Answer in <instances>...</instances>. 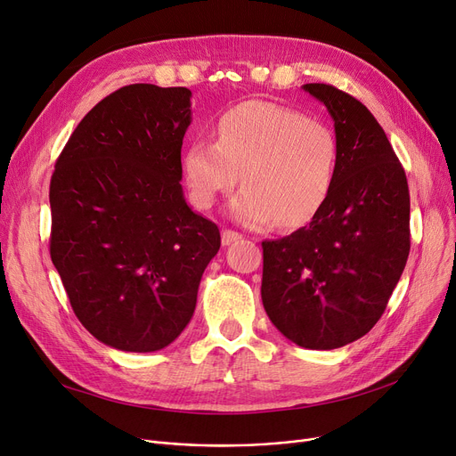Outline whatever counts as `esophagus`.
Returning <instances> with one entry per match:
<instances>
[{"label": "esophagus", "instance_id": "esophagus-1", "mask_svg": "<svg viewBox=\"0 0 456 456\" xmlns=\"http://www.w3.org/2000/svg\"><path fill=\"white\" fill-rule=\"evenodd\" d=\"M242 238V234L240 232H236V231H231V229H225L224 232H222V244L224 246H231V244H234V242H238Z\"/></svg>", "mask_w": 456, "mask_h": 456}]
</instances>
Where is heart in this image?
Returning a JSON list of instances; mask_svg holds the SVG:
<instances>
[{
	"instance_id": "1",
	"label": "heart",
	"mask_w": 456,
	"mask_h": 456,
	"mask_svg": "<svg viewBox=\"0 0 456 456\" xmlns=\"http://www.w3.org/2000/svg\"><path fill=\"white\" fill-rule=\"evenodd\" d=\"M214 134V143L194 142L183 157L196 207H212L240 174L244 188L229 203L240 224L299 227L325 205L338 151L322 122L270 102H246L220 116Z\"/></svg>"
}]
</instances>
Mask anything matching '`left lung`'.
Returning <instances> with one entry per match:
<instances>
[{
  "label": "left lung",
  "mask_w": 456,
  "mask_h": 456,
  "mask_svg": "<svg viewBox=\"0 0 456 456\" xmlns=\"http://www.w3.org/2000/svg\"><path fill=\"white\" fill-rule=\"evenodd\" d=\"M337 133V175L308 225L262 242V303L286 338L337 349L385 313L411 251V196L403 166L373 114L332 85L308 83Z\"/></svg>",
  "instance_id": "obj_1"
}]
</instances>
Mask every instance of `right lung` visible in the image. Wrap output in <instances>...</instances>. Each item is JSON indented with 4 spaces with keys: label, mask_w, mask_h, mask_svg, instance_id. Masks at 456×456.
Wrapping results in <instances>:
<instances>
[{
    "label": "right lung",
    "mask_w": 456,
    "mask_h": 456,
    "mask_svg": "<svg viewBox=\"0 0 456 456\" xmlns=\"http://www.w3.org/2000/svg\"><path fill=\"white\" fill-rule=\"evenodd\" d=\"M190 95L122 86L81 119L55 162L52 260L77 320L119 351H159L179 337L222 244L218 225L183 196Z\"/></svg>",
    "instance_id": "add662e5"
}]
</instances>
